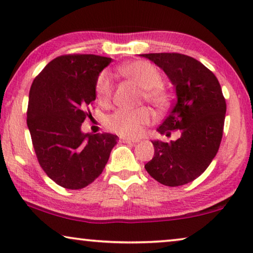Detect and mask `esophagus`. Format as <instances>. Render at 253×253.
I'll list each match as a JSON object with an SVG mask.
<instances>
[{
  "instance_id": "1",
  "label": "esophagus",
  "mask_w": 253,
  "mask_h": 253,
  "mask_svg": "<svg viewBox=\"0 0 253 253\" xmlns=\"http://www.w3.org/2000/svg\"><path fill=\"white\" fill-rule=\"evenodd\" d=\"M139 139H131V138H121V143H126V144H137L139 143Z\"/></svg>"
}]
</instances>
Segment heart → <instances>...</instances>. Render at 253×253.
I'll use <instances>...</instances> for the list:
<instances>
[{"instance_id": "b5f03b06", "label": "heart", "mask_w": 253, "mask_h": 253, "mask_svg": "<svg viewBox=\"0 0 253 253\" xmlns=\"http://www.w3.org/2000/svg\"><path fill=\"white\" fill-rule=\"evenodd\" d=\"M121 75L144 88L143 98L157 108H165L168 103V94L161 86L162 77L153 64L145 61H134L120 69ZM98 101L106 105L113 94V82L107 72H102L95 84ZM152 120L151 110L146 107L137 109H119L106 120L110 131L124 138H137L143 133L144 126Z\"/></svg>"}]
</instances>
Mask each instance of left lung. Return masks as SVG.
I'll return each mask as SVG.
<instances>
[{"mask_svg": "<svg viewBox=\"0 0 253 253\" xmlns=\"http://www.w3.org/2000/svg\"><path fill=\"white\" fill-rule=\"evenodd\" d=\"M141 56L161 68L176 88L175 105L158 131L168 137L181 130L175 141H152L154 157L145 169L161 184L184 185L199 177L219 151L226 100L217 78L196 58L178 53Z\"/></svg>", "mask_w": 253, "mask_h": 253, "instance_id": "left-lung-1", "label": "left lung"}]
</instances>
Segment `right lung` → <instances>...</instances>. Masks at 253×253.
Segmentation results:
<instances>
[{"instance_id": "right-lung-1", "label": "right lung", "mask_w": 253, "mask_h": 253, "mask_svg": "<svg viewBox=\"0 0 253 253\" xmlns=\"http://www.w3.org/2000/svg\"><path fill=\"white\" fill-rule=\"evenodd\" d=\"M112 58L92 54L62 55L34 78L27 107V126L38 161L49 178L78 190L99 177L119 137L83 133L91 115L99 74Z\"/></svg>"}]
</instances>
